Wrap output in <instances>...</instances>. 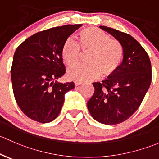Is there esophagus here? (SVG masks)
Here are the masks:
<instances>
[{
  "instance_id": "esophagus-1",
  "label": "esophagus",
  "mask_w": 159,
  "mask_h": 159,
  "mask_svg": "<svg viewBox=\"0 0 159 159\" xmlns=\"http://www.w3.org/2000/svg\"><path fill=\"white\" fill-rule=\"evenodd\" d=\"M82 82H80V81H75L74 82V85L76 86H80V85H81L82 84Z\"/></svg>"
}]
</instances>
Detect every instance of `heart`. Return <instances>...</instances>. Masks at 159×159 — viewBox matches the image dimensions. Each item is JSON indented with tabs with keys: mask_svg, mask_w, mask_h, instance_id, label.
I'll list each match as a JSON object with an SVG mask.
<instances>
[{
	"mask_svg": "<svg viewBox=\"0 0 159 159\" xmlns=\"http://www.w3.org/2000/svg\"><path fill=\"white\" fill-rule=\"evenodd\" d=\"M90 51L86 58L88 63L70 69L67 72L70 79L76 81H91L99 76L107 77L113 75L120 66L123 50L116 40L95 27L83 29L79 34L78 43L67 39L62 46L61 57L69 66L79 62L80 50Z\"/></svg>",
	"mask_w": 159,
	"mask_h": 159,
	"instance_id": "b5f03b06",
	"label": "heart"
}]
</instances>
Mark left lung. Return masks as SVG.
<instances>
[{
    "label": "left lung",
    "instance_id": "8db88e82",
    "mask_svg": "<svg viewBox=\"0 0 159 159\" xmlns=\"http://www.w3.org/2000/svg\"><path fill=\"white\" fill-rule=\"evenodd\" d=\"M114 37L123 50V60L113 75L93 83L94 94L87 102L93 119L106 125L128 119L139 107L152 82V66L146 51L125 33L100 26Z\"/></svg>",
    "mask_w": 159,
    "mask_h": 159
}]
</instances>
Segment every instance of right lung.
<instances>
[{
	"label": "right lung",
	"mask_w": 159,
	"mask_h": 159,
	"mask_svg": "<svg viewBox=\"0 0 159 159\" xmlns=\"http://www.w3.org/2000/svg\"><path fill=\"white\" fill-rule=\"evenodd\" d=\"M82 24L64 25L37 33L16 50L11 67L13 92L27 117L41 123L54 120L61 111L64 96L74 83L57 80L64 75L61 57L63 43Z\"/></svg>",
	"instance_id": "right-lung-1"
}]
</instances>
